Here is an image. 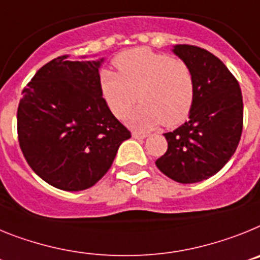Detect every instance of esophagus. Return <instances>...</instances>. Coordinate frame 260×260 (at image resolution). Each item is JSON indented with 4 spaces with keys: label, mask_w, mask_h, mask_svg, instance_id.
<instances>
[{
    "label": "esophagus",
    "mask_w": 260,
    "mask_h": 260,
    "mask_svg": "<svg viewBox=\"0 0 260 260\" xmlns=\"http://www.w3.org/2000/svg\"><path fill=\"white\" fill-rule=\"evenodd\" d=\"M146 136H148V135H146V133H141V132H132V137H133V139H137V140H140V139H145Z\"/></svg>",
    "instance_id": "obj_1"
}]
</instances>
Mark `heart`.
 Masks as SVG:
<instances>
[{
	"mask_svg": "<svg viewBox=\"0 0 260 260\" xmlns=\"http://www.w3.org/2000/svg\"><path fill=\"white\" fill-rule=\"evenodd\" d=\"M117 73L103 71L101 89L117 119L141 105L127 117L137 129H152L162 123L175 127L187 119L195 99V77L184 60L146 47L124 51L114 58Z\"/></svg>",
	"mask_w": 260,
	"mask_h": 260,
	"instance_id": "heart-1",
	"label": "heart"
}]
</instances>
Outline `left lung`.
<instances>
[{
  "instance_id": "left-lung-1",
  "label": "left lung",
  "mask_w": 260,
  "mask_h": 260,
  "mask_svg": "<svg viewBox=\"0 0 260 260\" xmlns=\"http://www.w3.org/2000/svg\"><path fill=\"white\" fill-rule=\"evenodd\" d=\"M174 53L191 67L195 99L189 119L165 133L168 150L157 168L178 183L208 179L236 152L243 128V101L236 77L207 49L179 44Z\"/></svg>"
}]
</instances>
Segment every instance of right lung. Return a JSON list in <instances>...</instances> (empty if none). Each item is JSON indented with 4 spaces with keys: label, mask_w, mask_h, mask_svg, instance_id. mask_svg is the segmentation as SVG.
Wrapping results in <instances>:
<instances>
[{
    "label": "right lung",
    "mask_w": 260,
    "mask_h": 260,
    "mask_svg": "<svg viewBox=\"0 0 260 260\" xmlns=\"http://www.w3.org/2000/svg\"><path fill=\"white\" fill-rule=\"evenodd\" d=\"M68 57L47 62L22 91L18 141L27 164L44 182L64 191H82L107 173L131 132L102 96V60Z\"/></svg>",
    "instance_id": "add662e5"
}]
</instances>
